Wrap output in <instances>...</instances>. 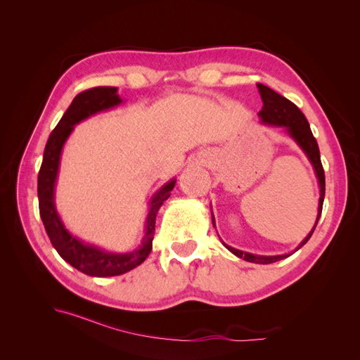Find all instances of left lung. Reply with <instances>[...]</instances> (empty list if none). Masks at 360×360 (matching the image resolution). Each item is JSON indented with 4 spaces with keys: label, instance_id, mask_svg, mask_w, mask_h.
I'll return each instance as SVG.
<instances>
[{
    "label": "left lung",
    "instance_id": "8db88e82",
    "mask_svg": "<svg viewBox=\"0 0 360 360\" xmlns=\"http://www.w3.org/2000/svg\"><path fill=\"white\" fill-rule=\"evenodd\" d=\"M258 91L261 96V101H263V110L258 112V117L261 120L263 124H269V126H276V127H284L285 134L294 139L302 150L303 153L307 155V158L309 159L311 165L315 171V176L319 179V186H320V200H319V214H317V221H315V225L311 230V233L303 238L302 243L296 248V250H299L304 243H307L315 226L319 224V219L321 216V210H323V201H324V191H326V183H324V169L321 165V159H320V150H319V144L315 141L311 127L307 117L302 114V111L299 108L294 105L292 102H290L285 97H282L281 94H278L276 91H274L269 86L263 85V84H257ZM212 222L214 226V216L212 212ZM224 243V242H222ZM224 246L233 252L236 257L243 258L245 261H249V263H257V264H270L275 263V261L284 259L287 257H290L291 254L296 252L292 250L291 254H284V255H255V254H249V252H243V250H238L236 248L228 246L226 243H224Z\"/></svg>",
    "mask_w": 360,
    "mask_h": 360
}]
</instances>
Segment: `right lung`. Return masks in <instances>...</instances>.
Returning a JSON list of instances; mask_svg holds the SVG:
<instances>
[{
    "label": "right lung",
    "instance_id": "add662e5",
    "mask_svg": "<svg viewBox=\"0 0 360 360\" xmlns=\"http://www.w3.org/2000/svg\"><path fill=\"white\" fill-rule=\"evenodd\" d=\"M122 102V97L117 94V86H96V89L85 90L76 96L68 108V111L64 112L58 124L49 135L45 151H43V162L37 177L40 217L52 246L57 249L60 257L64 261H68L70 266L78 269L85 275L97 278L123 275L141 263H144L151 248H153L156 214L163 201L169 198L171 191L176 186V179H172L163 184L151 197L143 242H141L139 248L130 250V252H108V250L99 246L79 240L64 226L57 212L56 201H53L63 147L73 132L75 124L81 123L82 120L97 112L111 110V108Z\"/></svg>",
    "mask_w": 360,
    "mask_h": 360
}]
</instances>
